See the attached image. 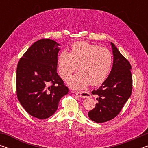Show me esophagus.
Masks as SVG:
<instances>
[{"instance_id":"esophagus-1","label":"esophagus","mask_w":148,"mask_h":148,"mask_svg":"<svg viewBox=\"0 0 148 148\" xmlns=\"http://www.w3.org/2000/svg\"><path fill=\"white\" fill-rule=\"evenodd\" d=\"M75 95L82 97V98H89V97H91V94L86 91H77L75 92Z\"/></svg>"}]
</instances>
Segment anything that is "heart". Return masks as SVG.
I'll return each mask as SVG.
<instances>
[{
    "mask_svg": "<svg viewBox=\"0 0 148 148\" xmlns=\"http://www.w3.org/2000/svg\"><path fill=\"white\" fill-rule=\"evenodd\" d=\"M112 64V55L108 49L88 42H76L72 45L71 53L62 51L57 59L58 70L62 79H67L76 71L79 72L68 80L69 86L81 89L91 84H102L109 75Z\"/></svg>",
    "mask_w": 148,
    "mask_h": 148,
    "instance_id": "b5f03b06",
    "label": "heart"
}]
</instances>
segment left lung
<instances>
[{
	"instance_id": "left-lung-1",
	"label": "left lung",
	"mask_w": 148,
	"mask_h": 148,
	"mask_svg": "<svg viewBox=\"0 0 148 148\" xmlns=\"http://www.w3.org/2000/svg\"><path fill=\"white\" fill-rule=\"evenodd\" d=\"M111 45L114 56L111 72L102 86L92 91V94L98 95L99 102L88 112V116L96 123H104L116 117L132 90L131 64L112 42Z\"/></svg>"
}]
</instances>
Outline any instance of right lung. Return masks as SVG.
<instances>
[{
    "label": "right lung",
    "mask_w": 148,
    "mask_h": 148,
    "mask_svg": "<svg viewBox=\"0 0 148 148\" xmlns=\"http://www.w3.org/2000/svg\"><path fill=\"white\" fill-rule=\"evenodd\" d=\"M59 46L53 40H39L17 64V99L27 113L40 119L53 115L60 100L69 92L57 72Z\"/></svg>",
    "instance_id": "1"
}]
</instances>
